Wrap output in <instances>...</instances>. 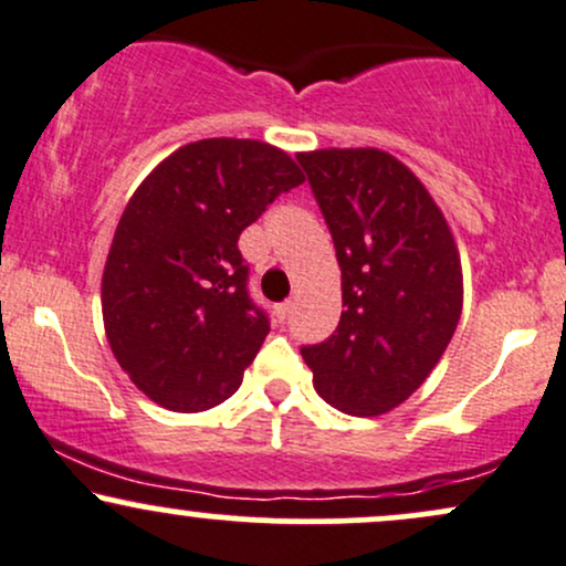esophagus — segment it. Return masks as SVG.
Returning <instances> with one entry per match:
<instances>
[{"label":"esophagus","mask_w":566,"mask_h":566,"mask_svg":"<svg viewBox=\"0 0 566 566\" xmlns=\"http://www.w3.org/2000/svg\"><path fill=\"white\" fill-rule=\"evenodd\" d=\"M292 308H295V303H292V301H284V303H279L276 308H274L276 319H279V322H284V319H287V316L292 314Z\"/></svg>","instance_id":"obj_1"}]
</instances>
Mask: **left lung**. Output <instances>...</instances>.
<instances>
[{
    "instance_id": "left-lung-1",
    "label": "left lung",
    "mask_w": 566,
    "mask_h": 566,
    "mask_svg": "<svg viewBox=\"0 0 566 566\" xmlns=\"http://www.w3.org/2000/svg\"><path fill=\"white\" fill-rule=\"evenodd\" d=\"M340 265L335 335L303 346L316 394L354 418L391 412L423 386L463 311V269L444 212L380 148L301 151Z\"/></svg>"
}]
</instances>
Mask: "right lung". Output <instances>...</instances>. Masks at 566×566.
<instances>
[{"mask_svg":"<svg viewBox=\"0 0 566 566\" xmlns=\"http://www.w3.org/2000/svg\"><path fill=\"white\" fill-rule=\"evenodd\" d=\"M305 175L250 138L186 143L129 197L101 282L119 367L151 401L205 412L242 386L269 335L247 295L239 233Z\"/></svg>","mask_w":566,"mask_h":566,"instance_id":"1","label":"right lung"}]
</instances>
